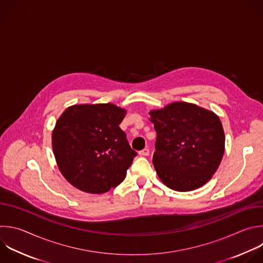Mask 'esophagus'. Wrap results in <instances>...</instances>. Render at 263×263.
Instances as JSON below:
<instances>
[{
	"instance_id": "1",
	"label": "esophagus",
	"mask_w": 263,
	"mask_h": 263,
	"mask_svg": "<svg viewBox=\"0 0 263 263\" xmlns=\"http://www.w3.org/2000/svg\"><path fill=\"white\" fill-rule=\"evenodd\" d=\"M140 156H148L149 155V149L148 148H143L139 152Z\"/></svg>"
}]
</instances>
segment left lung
<instances>
[{
    "instance_id": "1",
    "label": "left lung",
    "mask_w": 263,
    "mask_h": 263,
    "mask_svg": "<svg viewBox=\"0 0 263 263\" xmlns=\"http://www.w3.org/2000/svg\"><path fill=\"white\" fill-rule=\"evenodd\" d=\"M149 116L157 133L153 163L162 183L179 192L206 184L224 154L219 117L187 102H173Z\"/></svg>"
}]
</instances>
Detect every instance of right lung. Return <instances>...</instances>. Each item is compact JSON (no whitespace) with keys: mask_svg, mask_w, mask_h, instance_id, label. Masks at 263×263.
<instances>
[{"mask_svg":"<svg viewBox=\"0 0 263 263\" xmlns=\"http://www.w3.org/2000/svg\"><path fill=\"white\" fill-rule=\"evenodd\" d=\"M126 110L111 103L68 107L52 131V149L64 178L80 191L102 194L126 178L134 157L120 128Z\"/></svg>","mask_w":263,"mask_h":263,"instance_id":"obj_1","label":"right lung"}]
</instances>
